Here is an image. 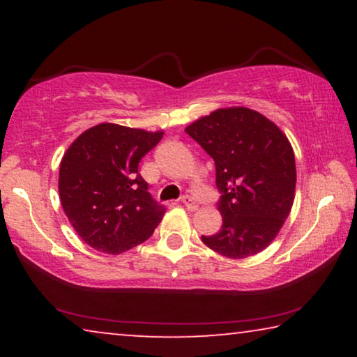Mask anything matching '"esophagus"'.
<instances>
[{"instance_id":"34e87169","label":"esophagus","mask_w":357,"mask_h":357,"mask_svg":"<svg viewBox=\"0 0 357 357\" xmlns=\"http://www.w3.org/2000/svg\"><path fill=\"white\" fill-rule=\"evenodd\" d=\"M182 203H183V206L188 209V211H197L198 209V204L195 203V199L192 197H183Z\"/></svg>"}]
</instances>
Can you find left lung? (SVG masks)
<instances>
[{"instance_id":"1","label":"left lung","mask_w":357,"mask_h":357,"mask_svg":"<svg viewBox=\"0 0 357 357\" xmlns=\"http://www.w3.org/2000/svg\"><path fill=\"white\" fill-rule=\"evenodd\" d=\"M185 131L216 164L222 226L202 236L211 250L234 260L257 255L275 241L296 197V159L287 136L260 112L227 107Z\"/></svg>"}]
</instances>
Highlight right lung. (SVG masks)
Wrapping results in <instances>:
<instances>
[{
  "label": "right lung",
  "mask_w": 357,
  "mask_h": 357,
  "mask_svg": "<svg viewBox=\"0 0 357 357\" xmlns=\"http://www.w3.org/2000/svg\"><path fill=\"white\" fill-rule=\"evenodd\" d=\"M164 131L116 123L86 130L60 162L58 192L68 221L87 245L119 255L148 241L164 216L138 174Z\"/></svg>",
  "instance_id": "1"
}]
</instances>
